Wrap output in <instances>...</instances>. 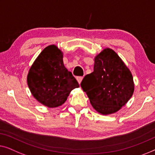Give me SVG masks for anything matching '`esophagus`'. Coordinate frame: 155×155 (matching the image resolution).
Returning a JSON list of instances; mask_svg holds the SVG:
<instances>
[{
	"label": "esophagus",
	"instance_id": "obj_1",
	"mask_svg": "<svg viewBox=\"0 0 155 155\" xmlns=\"http://www.w3.org/2000/svg\"><path fill=\"white\" fill-rule=\"evenodd\" d=\"M83 77H77V80L78 81V84H81V81L83 80Z\"/></svg>",
	"mask_w": 155,
	"mask_h": 155
}]
</instances>
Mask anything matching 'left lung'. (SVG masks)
<instances>
[{"label":"left lung","mask_w":155,"mask_h":155,"mask_svg":"<svg viewBox=\"0 0 155 155\" xmlns=\"http://www.w3.org/2000/svg\"><path fill=\"white\" fill-rule=\"evenodd\" d=\"M81 86L93 108L102 114L120 110L134 91L131 73L119 55L110 48L95 57L93 71L85 76Z\"/></svg>","instance_id":"8db88e82"}]
</instances>
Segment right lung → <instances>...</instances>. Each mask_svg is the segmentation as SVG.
Wrapping results in <instances>:
<instances>
[{"mask_svg": "<svg viewBox=\"0 0 155 155\" xmlns=\"http://www.w3.org/2000/svg\"><path fill=\"white\" fill-rule=\"evenodd\" d=\"M62 53L55 45L45 48L29 69L27 84L33 96L48 107L60 106L73 89L79 87L63 64Z\"/></svg>", "mask_w": 155, "mask_h": 155, "instance_id": "obj_1", "label": "right lung"}]
</instances>
